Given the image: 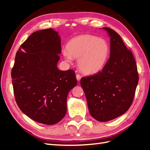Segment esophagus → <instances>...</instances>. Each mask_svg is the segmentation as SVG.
Masks as SVG:
<instances>
[{
  "mask_svg": "<svg viewBox=\"0 0 150 150\" xmlns=\"http://www.w3.org/2000/svg\"><path fill=\"white\" fill-rule=\"evenodd\" d=\"M76 80H77L78 81H81V76L79 74H76Z\"/></svg>",
  "mask_w": 150,
  "mask_h": 150,
  "instance_id": "1",
  "label": "esophagus"
}]
</instances>
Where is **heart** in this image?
Returning <instances> with one entry per match:
<instances>
[{"mask_svg": "<svg viewBox=\"0 0 150 150\" xmlns=\"http://www.w3.org/2000/svg\"><path fill=\"white\" fill-rule=\"evenodd\" d=\"M110 54V45L103 38L89 34L72 38L62 50L65 59L70 61L77 59L79 68L83 74L93 75L105 67Z\"/></svg>", "mask_w": 150, "mask_h": 150, "instance_id": "heart-1", "label": "heart"}]
</instances>
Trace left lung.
<instances>
[{
	"instance_id": "1",
	"label": "left lung",
	"mask_w": 150,
	"mask_h": 150,
	"mask_svg": "<svg viewBox=\"0 0 150 150\" xmlns=\"http://www.w3.org/2000/svg\"><path fill=\"white\" fill-rule=\"evenodd\" d=\"M110 37L109 59L103 68L91 76L82 77L90 114L106 122L125 113L131 106L139 76L134 55L116 31L103 27Z\"/></svg>"
}]
</instances>
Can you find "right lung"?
I'll list each match as a JSON object with an SVG mask.
<instances>
[{"mask_svg":"<svg viewBox=\"0 0 150 150\" xmlns=\"http://www.w3.org/2000/svg\"><path fill=\"white\" fill-rule=\"evenodd\" d=\"M61 53L58 33L47 29L33 33L16 54L11 77L16 103L40 123L54 125L64 117L68 94L77 83L74 70L57 68Z\"/></svg>","mask_w":150,"mask_h":150,"instance_id":"add662e5","label":"right lung"}]
</instances>
